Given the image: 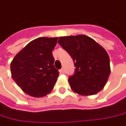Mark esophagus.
<instances>
[{
  "label": "esophagus",
  "mask_w": 126,
  "mask_h": 126,
  "mask_svg": "<svg viewBox=\"0 0 126 126\" xmlns=\"http://www.w3.org/2000/svg\"><path fill=\"white\" fill-rule=\"evenodd\" d=\"M60 73H65V70H64V68H61V69L60 70Z\"/></svg>",
  "instance_id": "obj_1"
}]
</instances>
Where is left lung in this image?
I'll list each match as a JSON object with an SVG mask.
<instances>
[{
  "mask_svg": "<svg viewBox=\"0 0 126 126\" xmlns=\"http://www.w3.org/2000/svg\"><path fill=\"white\" fill-rule=\"evenodd\" d=\"M58 42L75 63V73L68 79L72 91L85 96L100 91L110 74L106 50L85 35L60 37Z\"/></svg>",
  "mask_w": 126,
  "mask_h": 126,
  "instance_id": "8db88e82",
  "label": "left lung"
}]
</instances>
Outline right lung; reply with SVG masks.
<instances>
[{"label": "right lung", "instance_id": "obj_1", "mask_svg": "<svg viewBox=\"0 0 126 126\" xmlns=\"http://www.w3.org/2000/svg\"><path fill=\"white\" fill-rule=\"evenodd\" d=\"M58 37H41L31 41L11 63V77L26 94L41 98L50 93L59 76L52 50Z\"/></svg>", "mask_w": 126, "mask_h": 126}]
</instances>
